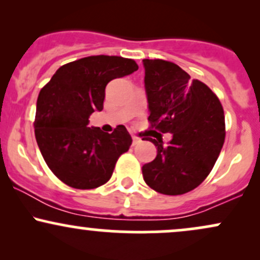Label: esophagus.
I'll use <instances>...</instances> for the list:
<instances>
[{
  "label": "esophagus",
  "instance_id": "esophagus-1",
  "mask_svg": "<svg viewBox=\"0 0 260 260\" xmlns=\"http://www.w3.org/2000/svg\"><path fill=\"white\" fill-rule=\"evenodd\" d=\"M132 139H133V145H138L139 143H140V139L138 138V137L132 136Z\"/></svg>",
  "mask_w": 260,
  "mask_h": 260
}]
</instances>
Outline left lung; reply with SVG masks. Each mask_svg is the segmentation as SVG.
Segmentation results:
<instances>
[{
  "label": "left lung",
  "instance_id": "1",
  "mask_svg": "<svg viewBox=\"0 0 260 260\" xmlns=\"http://www.w3.org/2000/svg\"><path fill=\"white\" fill-rule=\"evenodd\" d=\"M151 128L172 133L168 147L147 138L157 155L142 168L145 183L166 196L184 194L210 174L225 140L221 103L201 80L172 62L143 59Z\"/></svg>",
  "mask_w": 260,
  "mask_h": 260
}]
</instances>
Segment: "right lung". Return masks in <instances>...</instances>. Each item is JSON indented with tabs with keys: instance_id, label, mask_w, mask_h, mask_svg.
<instances>
[{
	"instance_id": "obj_1",
	"label": "right lung",
	"mask_w": 260,
	"mask_h": 260,
	"mask_svg": "<svg viewBox=\"0 0 260 260\" xmlns=\"http://www.w3.org/2000/svg\"><path fill=\"white\" fill-rule=\"evenodd\" d=\"M137 70L131 58L89 56L59 67L40 90L35 138L45 162L67 186H103L118 157L129 149L132 138L124 126L105 133L88 124L89 116L104 109L107 83Z\"/></svg>"
}]
</instances>
